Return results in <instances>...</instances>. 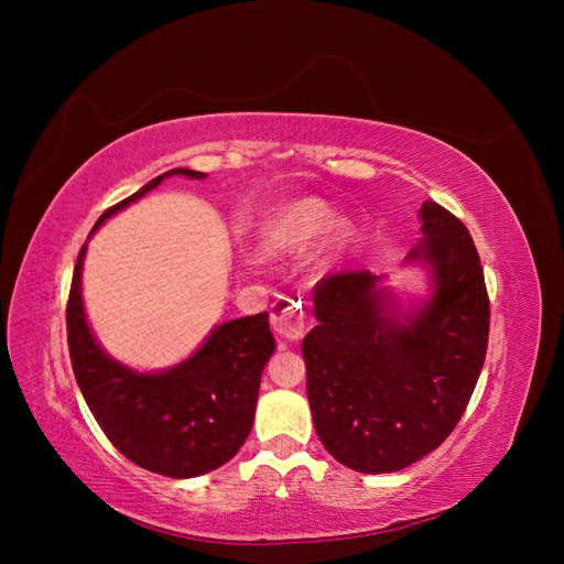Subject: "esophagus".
I'll list each match as a JSON object with an SVG mask.
<instances>
[{"label": "esophagus", "instance_id": "1", "mask_svg": "<svg viewBox=\"0 0 564 564\" xmlns=\"http://www.w3.org/2000/svg\"><path fill=\"white\" fill-rule=\"evenodd\" d=\"M272 324L276 334L288 340V343H297L302 336H304V311L302 306L294 302V300H288V297H281L276 304H274V311H272Z\"/></svg>", "mask_w": 564, "mask_h": 564}]
</instances>
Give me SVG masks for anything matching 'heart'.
<instances>
[{
	"mask_svg": "<svg viewBox=\"0 0 564 564\" xmlns=\"http://www.w3.org/2000/svg\"><path fill=\"white\" fill-rule=\"evenodd\" d=\"M322 232L317 247V264H336L354 240L349 219L334 217L332 207L319 198H297L281 205L267 219L260 232V245L270 256H297L311 247Z\"/></svg>",
	"mask_w": 564,
	"mask_h": 564,
	"instance_id": "b5f03b06",
	"label": "heart"
}]
</instances>
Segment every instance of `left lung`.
<instances>
[{"instance_id": "1", "label": "left lung", "mask_w": 564, "mask_h": 564, "mask_svg": "<svg viewBox=\"0 0 564 564\" xmlns=\"http://www.w3.org/2000/svg\"><path fill=\"white\" fill-rule=\"evenodd\" d=\"M402 264L427 290L402 302L387 274L354 270L313 292L302 343L322 446L359 473H393L436 451L459 423L485 366L489 300L466 226L434 200Z\"/></svg>"}]
</instances>
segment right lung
Here are the masks:
<instances>
[{"label": "right lung", "instance_id": "right-lung-1", "mask_svg": "<svg viewBox=\"0 0 564 564\" xmlns=\"http://www.w3.org/2000/svg\"><path fill=\"white\" fill-rule=\"evenodd\" d=\"M171 175L203 181L207 173L171 169L96 221L91 235ZM84 242L68 300V347L77 387L113 446L137 466L187 480L230 462L247 441L260 377L276 349L270 315L258 313L217 324L181 364L139 370L113 359L88 324L82 297Z\"/></svg>", "mask_w": 564, "mask_h": 564}]
</instances>
